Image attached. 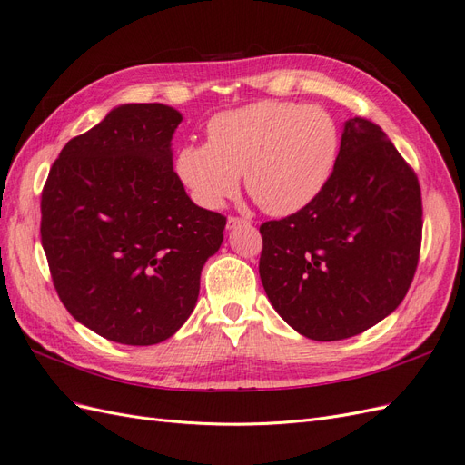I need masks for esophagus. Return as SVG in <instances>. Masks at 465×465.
I'll use <instances>...</instances> for the list:
<instances>
[{
    "mask_svg": "<svg viewBox=\"0 0 465 465\" xmlns=\"http://www.w3.org/2000/svg\"><path fill=\"white\" fill-rule=\"evenodd\" d=\"M241 224H250V221H248V219H241V217H229V219H227V229H229V231H232V229H236V227H241Z\"/></svg>",
    "mask_w": 465,
    "mask_h": 465,
    "instance_id": "esophagus-1",
    "label": "esophagus"
}]
</instances>
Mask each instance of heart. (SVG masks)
Instances as JSON below:
<instances>
[{"label": "heart", "instance_id": "heart-1", "mask_svg": "<svg viewBox=\"0 0 465 465\" xmlns=\"http://www.w3.org/2000/svg\"><path fill=\"white\" fill-rule=\"evenodd\" d=\"M341 154V130L328 110L260 101L221 112L207 143L176 154V173L200 205L219 209L241 186L267 213L285 217L326 190Z\"/></svg>", "mask_w": 465, "mask_h": 465}]
</instances>
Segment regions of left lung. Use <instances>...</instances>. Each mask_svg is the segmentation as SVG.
I'll use <instances>...</instances> for the list:
<instances>
[{
  "label": "left lung",
  "instance_id": "left-lung-1",
  "mask_svg": "<svg viewBox=\"0 0 465 465\" xmlns=\"http://www.w3.org/2000/svg\"><path fill=\"white\" fill-rule=\"evenodd\" d=\"M415 173L376 124H343L341 154L318 198L260 227V277L275 312L314 341L347 340L390 316L419 260Z\"/></svg>",
  "mask_w": 465,
  "mask_h": 465
}]
</instances>
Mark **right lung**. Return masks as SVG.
<instances>
[{
    "label": "right lung",
    "instance_id": "right-lung-1",
    "mask_svg": "<svg viewBox=\"0 0 465 465\" xmlns=\"http://www.w3.org/2000/svg\"><path fill=\"white\" fill-rule=\"evenodd\" d=\"M182 114L120 104L62 149L42 190L40 236L54 287L83 326L154 345L193 312L227 219L198 207L173 168Z\"/></svg>",
    "mask_w": 465,
    "mask_h": 465
}]
</instances>
